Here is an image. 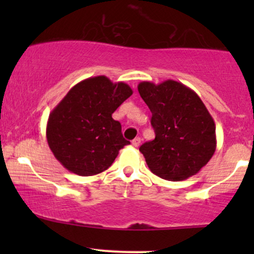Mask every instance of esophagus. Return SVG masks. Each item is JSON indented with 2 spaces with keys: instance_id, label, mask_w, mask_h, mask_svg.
Wrapping results in <instances>:
<instances>
[{
  "instance_id": "obj_1",
  "label": "esophagus",
  "mask_w": 254,
  "mask_h": 254,
  "mask_svg": "<svg viewBox=\"0 0 254 254\" xmlns=\"http://www.w3.org/2000/svg\"><path fill=\"white\" fill-rule=\"evenodd\" d=\"M131 143H132L133 147H138V145L141 144V138H139V137H136V138L132 139V142H131Z\"/></svg>"
}]
</instances>
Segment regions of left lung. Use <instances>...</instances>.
<instances>
[{"mask_svg":"<svg viewBox=\"0 0 254 254\" xmlns=\"http://www.w3.org/2000/svg\"><path fill=\"white\" fill-rule=\"evenodd\" d=\"M138 93L151 112L155 138L139 147L149 170L179 182L197 174L216 150V127L197 93L182 82H139Z\"/></svg>","mask_w":254,"mask_h":254,"instance_id":"8db88e82","label":"left lung"}]
</instances>
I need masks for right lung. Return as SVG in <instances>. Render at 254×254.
I'll return each mask as SVG.
<instances>
[{
  "mask_svg": "<svg viewBox=\"0 0 254 254\" xmlns=\"http://www.w3.org/2000/svg\"><path fill=\"white\" fill-rule=\"evenodd\" d=\"M132 94L129 84L109 77L86 78L51 111L46 125L49 147L63 167L77 176H95L113 164L130 144L112 113Z\"/></svg>",
  "mask_w": 254,
  "mask_h": 254,
  "instance_id": "obj_1",
  "label": "right lung"
}]
</instances>
